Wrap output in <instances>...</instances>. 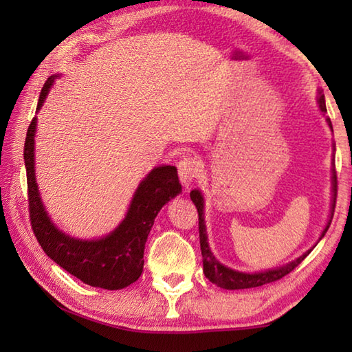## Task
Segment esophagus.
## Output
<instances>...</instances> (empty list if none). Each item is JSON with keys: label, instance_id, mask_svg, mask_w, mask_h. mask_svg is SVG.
<instances>
[{"label": "esophagus", "instance_id": "1", "mask_svg": "<svg viewBox=\"0 0 352 352\" xmlns=\"http://www.w3.org/2000/svg\"><path fill=\"white\" fill-rule=\"evenodd\" d=\"M199 175V164L195 162V158L186 157L178 163V177L184 186H189L194 182V178Z\"/></svg>", "mask_w": 352, "mask_h": 352}]
</instances>
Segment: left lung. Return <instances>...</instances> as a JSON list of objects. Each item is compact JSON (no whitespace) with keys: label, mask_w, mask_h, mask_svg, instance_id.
<instances>
[{"label":"left lung","mask_w":352,"mask_h":352,"mask_svg":"<svg viewBox=\"0 0 352 352\" xmlns=\"http://www.w3.org/2000/svg\"><path fill=\"white\" fill-rule=\"evenodd\" d=\"M317 104L320 111L323 113V116H326V102H324V94L321 90H318V96H317ZM326 122L329 129L332 130V122L331 119L326 116ZM332 148L336 152V144L332 142ZM336 153L332 155V177H331V184H332V199H331V211H329V219H327V223L324 226V230L321 231V234L318 237L317 243L323 239L327 228L332 222V216H333V210H336V199H337V174H336ZM190 200L197 208L199 212V234H200V250H201V258H204V273L205 276L210 279L212 284L219 285V287L226 289V290H237V289H252V287H259V285L269 284L273 281H278L283 276L287 275L292 270L295 269L298 264H301L302 259L312 252L314 247L311 250H307L306 253H302L300 258H296L295 261L289 262V264H284L281 267H276V269H270V270H262V272H254V273H247V272H239L234 269H230V267L223 265L222 262H219L216 259V256L212 254L211 248H210V242H208V233H206V225H205V199L204 194L200 192L199 189H192L190 190Z\"/></svg>","instance_id":"obj_1"}]
</instances>
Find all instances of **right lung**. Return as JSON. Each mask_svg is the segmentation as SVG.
Wrapping results in <instances>:
<instances>
[{
	"label": "right lung",
	"instance_id": "1",
	"mask_svg": "<svg viewBox=\"0 0 352 352\" xmlns=\"http://www.w3.org/2000/svg\"><path fill=\"white\" fill-rule=\"evenodd\" d=\"M58 74L41 88L37 113L45 104ZM35 132L37 116L28 129L25 166L28 177L29 216L34 234L43 252L62 269L91 287L119 290L133 284L144 267V247L160 210L182 192L175 166H157L142 178L130 201L126 217L99 239H77L58 230L47 216L35 180Z\"/></svg>",
	"mask_w": 352,
	"mask_h": 352
}]
</instances>
